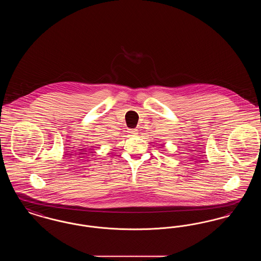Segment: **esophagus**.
Returning a JSON list of instances; mask_svg holds the SVG:
<instances>
[{
    "label": "esophagus",
    "instance_id": "34e87169",
    "mask_svg": "<svg viewBox=\"0 0 261 261\" xmlns=\"http://www.w3.org/2000/svg\"><path fill=\"white\" fill-rule=\"evenodd\" d=\"M128 133H129L131 136H137L138 130H137V129H130V130L128 131Z\"/></svg>",
    "mask_w": 261,
    "mask_h": 261
}]
</instances>
